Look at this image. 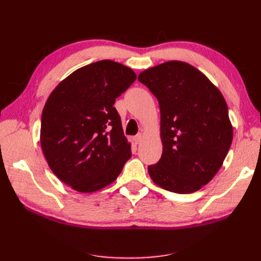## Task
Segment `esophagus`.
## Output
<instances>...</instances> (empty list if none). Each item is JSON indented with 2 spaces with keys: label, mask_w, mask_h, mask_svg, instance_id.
<instances>
[{
  "label": "esophagus",
  "mask_w": 261,
  "mask_h": 261,
  "mask_svg": "<svg viewBox=\"0 0 261 261\" xmlns=\"http://www.w3.org/2000/svg\"><path fill=\"white\" fill-rule=\"evenodd\" d=\"M141 140H143V134H137V135L134 137V141H135V143L138 145V144H140L141 143Z\"/></svg>",
  "instance_id": "obj_1"
}]
</instances>
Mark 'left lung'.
Returning <instances> with one entry per match:
<instances>
[{
	"mask_svg": "<svg viewBox=\"0 0 261 261\" xmlns=\"http://www.w3.org/2000/svg\"><path fill=\"white\" fill-rule=\"evenodd\" d=\"M138 81L159 101L162 155L148 173L156 185L191 194L208 184L230 150L233 128L226 102L194 66L170 61L140 73Z\"/></svg>",
	"mask_w": 261,
	"mask_h": 261,
	"instance_id": "left-lung-1",
	"label": "left lung"
}]
</instances>
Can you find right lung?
Instances as JSON below:
<instances>
[{"instance_id":"right-lung-1","label":"right lung","mask_w":261,"mask_h":261,"mask_svg":"<svg viewBox=\"0 0 261 261\" xmlns=\"http://www.w3.org/2000/svg\"><path fill=\"white\" fill-rule=\"evenodd\" d=\"M136 81L120 63H91L62 81L46 100L40 129L43 154L63 183L81 193L111 184L132 156L113 107Z\"/></svg>"}]
</instances>
